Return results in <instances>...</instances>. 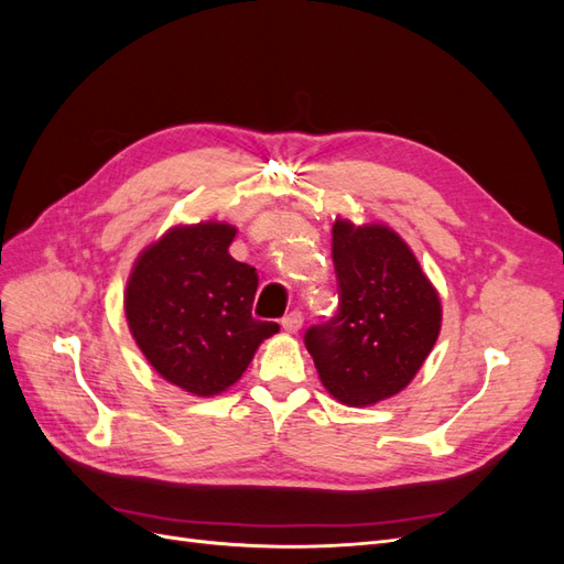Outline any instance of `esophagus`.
I'll use <instances>...</instances> for the list:
<instances>
[{
	"mask_svg": "<svg viewBox=\"0 0 564 564\" xmlns=\"http://www.w3.org/2000/svg\"><path fill=\"white\" fill-rule=\"evenodd\" d=\"M301 324H303V315H301L299 311H292V313H289V315L282 319V329H284L286 334H296V332L301 329Z\"/></svg>",
	"mask_w": 564,
	"mask_h": 564,
	"instance_id": "obj_1",
	"label": "esophagus"
}]
</instances>
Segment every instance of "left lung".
<instances>
[{"instance_id": "left-lung-1", "label": "left lung", "mask_w": 564, "mask_h": 564, "mask_svg": "<svg viewBox=\"0 0 564 564\" xmlns=\"http://www.w3.org/2000/svg\"><path fill=\"white\" fill-rule=\"evenodd\" d=\"M338 313L305 332L322 386L340 404L371 406L404 390L442 327L437 289L414 251L383 224L336 218Z\"/></svg>"}]
</instances>
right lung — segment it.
<instances>
[{
	"instance_id": "add662e5",
	"label": "right lung",
	"mask_w": 564,
	"mask_h": 564,
	"mask_svg": "<svg viewBox=\"0 0 564 564\" xmlns=\"http://www.w3.org/2000/svg\"><path fill=\"white\" fill-rule=\"evenodd\" d=\"M235 226L169 228L135 259L124 292L129 332L150 367L176 388L214 398L240 381L280 324L251 317L259 275L228 253Z\"/></svg>"
}]
</instances>
